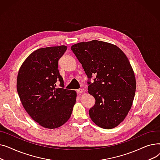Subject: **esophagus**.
<instances>
[{
  "label": "esophagus",
  "instance_id": "1",
  "mask_svg": "<svg viewBox=\"0 0 160 160\" xmlns=\"http://www.w3.org/2000/svg\"><path fill=\"white\" fill-rule=\"evenodd\" d=\"M77 93H83V91L82 90V89H77Z\"/></svg>",
  "mask_w": 160,
  "mask_h": 160
}]
</instances>
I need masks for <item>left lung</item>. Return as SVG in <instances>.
Wrapping results in <instances>:
<instances>
[{
	"label": "left lung",
	"instance_id": "8db88e82",
	"mask_svg": "<svg viewBox=\"0 0 160 160\" xmlns=\"http://www.w3.org/2000/svg\"><path fill=\"white\" fill-rule=\"evenodd\" d=\"M88 78V93L95 104L89 116L99 127L112 129L124 121L135 96L136 80L128 58L115 45L93 40L71 47Z\"/></svg>",
	"mask_w": 160,
	"mask_h": 160
}]
</instances>
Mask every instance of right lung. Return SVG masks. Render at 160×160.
Masks as SVG:
<instances>
[{"instance_id":"right-lung-1","label":"right lung","mask_w":160,"mask_h":160,"mask_svg":"<svg viewBox=\"0 0 160 160\" xmlns=\"http://www.w3.org/2000/svg\"><path fill=\"white\" fill-rule=\"evenodd\" d=\"M67 47L65 45L39 48L32 52L21 66L17 90L25 110L41 127H60L71 117L77 92L63 89L58 60ZM59 80L62 88H56Z\"/></svg>"}]
</instances>
